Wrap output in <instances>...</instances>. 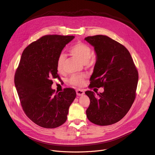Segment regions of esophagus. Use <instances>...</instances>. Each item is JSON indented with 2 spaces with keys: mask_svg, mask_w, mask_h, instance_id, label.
<instances>
[{
  "mask_svg": "<svg viewBox=\"0 0 155 155\" xmlns=\"http://www.w3.org/2000/svg\"><path fill=\"white\" fill-rule=\"evenodd\" d=\"M76 93H77V95L78 96L83 95L85 94L84 91L82 90H80V89H77V90L76 91Z\"/></svg>",
  "mask_w": 155,
  "mask_h": 155,
  "instance_id": "obj_1",
  "label": "esophagus"
}]
</instances>
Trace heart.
Here are the masks:
<instances>
[{
	"label": "heart",
	"mask_w": 155,
	"mask_h": 155,
	"mask_svg": "<svg viewBox=\"0 0 155 155\" xmlns=\"http://www.w3.org/2000/svg\"><path fill=\"white\" fill-rule=\"evenodd\" d=\"M71 53L78 58L82 63H88L90 60L92 51L91 47L84 43H77L72 46L70 50ZM66 54L64 53H61L57 58L56 60V68L59 72L63 71V67L65 60H66ZM85 75H80L73 76L70 78V83L74 85L82 86L85 82Z\"/></svg>",
	"instance_id": "b5f03b06"
}]
</instances>
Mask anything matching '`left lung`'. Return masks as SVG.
Wrapping results in <instances>:
<instances>
[{"instance_id": "8db88e82", "label": "left lung", "mask_w": 155, "mask_h": 155, "mask_svg": "<svg viewBox=\"0 0 155 155\" xmlns=\"http://www.w3.org/2000/svg\"><path fill=\"white\" fill-rule=\"evenodd\" d=\"M85 40L94 48L96 62L90 87H103L102 93L86 91L91 104L88 119L99 126L114 124L123 119L136 97L138 73L127 49L104 35L88 36Z\"/></svg>"}]
</instances>
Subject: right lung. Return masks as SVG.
<instances>
[{"instance_id":"1","label":"right lung","mask_w":155,"mask_h":155,"mask_svg":"<svg viewBox=\"0 0 155 155\" xmlns=\"http://www.w3.org/2000/svg\"><path fill=\"white\" fill-rule=\"evenodd\" d=\"M74 36L46 35L24 50L14 84L23 110L37 125L56 128L66 122L70 105L76 97L72 88L54 94L53 78H59L56 60Z\"/></svg>"}]
</instances>
